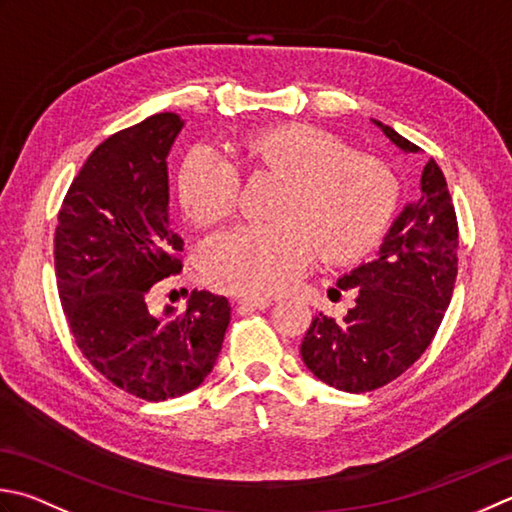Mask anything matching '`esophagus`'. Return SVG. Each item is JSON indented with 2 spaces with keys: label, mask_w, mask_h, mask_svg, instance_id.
<instances>
[{
  "label": "esophagus",
  "mask_w": 512,
  "mask_h": 512,
  "mask_svg": "<svg viewBox=\"0 0 512 512\" xmlns=\"http://www.w3.org/2000/svg\"><path fill=\"white\" fill-rule=\"evenodd\" d=\"M239 304V310H264L270 306V299H264V297H239L237 299Z\"/></svg>",
  "instance_id": "1"
}]
</instances>
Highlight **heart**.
<instances>
[{
    "label": "heart",
    "instance_id": "heart-1",
    "mask_svg": "<svg viewBox=\"0 0 512 512\" xmlns=\"http://www.w3.org/2000/svg\"><path fill=\"white\" fill-rule=\"evenodd\" d=\"M244 166L284 179L273 224H244L204 246V273L230 293L268 297L293 286L324 255L362 257L384 235L397 206V179L377 157L350 153L344 139L306 124L257 130L237 139ZM239 170L213 148H197L179 170V199L197 224L235 210Z\"/></svg>",
    "mask_w": 512,
    "mask_h": 512
}]
</instances>
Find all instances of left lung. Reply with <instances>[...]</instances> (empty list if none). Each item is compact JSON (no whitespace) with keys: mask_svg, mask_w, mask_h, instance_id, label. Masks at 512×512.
Here are the masks:
<instances>
[{"mask_svg":"<svg viewBox=\"0 0 512 512\" xmlns=\"http://www.w3.org/2000/svg\"><path fill=\"white\" fill-rule=\"evenodd\" d=\"M375 124L406 153L419 150L390 126ZM419 190L422 195L395 219L375 259L337 282L355 295L346 317L319 313L302 342L310 373L344 393H368L406 373L433 342L453 297L459 228L435 159L424 166Z\"/></svg>","mask_w":512,"mask_h":512,"instance_id":"1","label":"left lung"}]
</instances>
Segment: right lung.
Here are the masks:
<instances>
[{
  "label": "right lung",
  "instance_id": "right-lung-1",
  "mask_svg": "<svg viewBox=\"0 0 512 512\" xmlns=\"http://www.w3.org/2000/svg\"><path fill=\"white\" fill-rule=\"evenodd\" d=\"M182 128L179 115L157 113L110 135L70 184L55 228L75 344L108 382L146 402L202 384L230 322L228 299L208 290H193L182 313L155 304L157 286L184 266L168 195V153Z\"/></svg>",
  "mask_w": 512,
  "mask_h": 512
}]
</instances>
